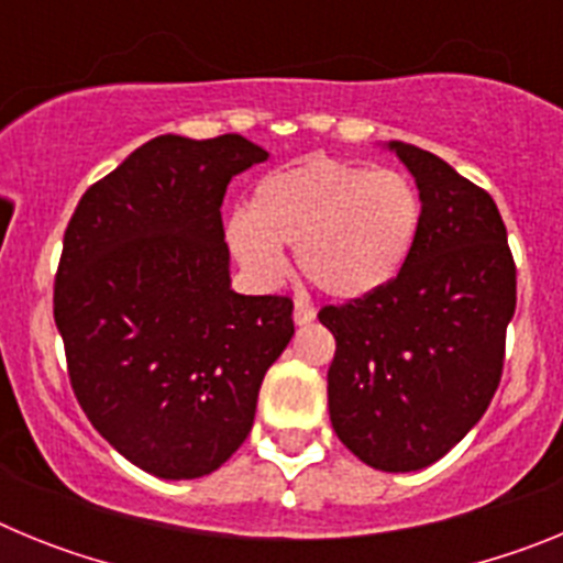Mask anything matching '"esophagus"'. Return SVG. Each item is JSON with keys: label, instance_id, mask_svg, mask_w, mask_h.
Listing matches in <instances>:
<instances>
[{"label": "esophagus", "instance_id": "obj_1", "mask_svg": "<svg viewBox=\"0 0 563 563\" xmlns=\"http://www.w3.org/2000/svg\"><path fill=\"white\" fill-rule=\"evenodd\" d=\"M292 321H296L298 327L310 324V321H316V307L310 305V301H305V298H296V307H292Z\"/></svg>", "mask_w": 563, "mask_h": 563}]
</instances>
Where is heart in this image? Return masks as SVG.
Masks as SVG:
<instances>
[{
	"label": "heart",
	"instance_id": "1",
	"mask_svg": "<svg viewBox=\"0 0 563 563\" xmlns=\"http://www.w3.org/2000/svg\"><path fill=\"white\" fill-rule=\"evenodd\" d=\"M420 225V191L402 172L310 157L267 174L247 211L228 220L225 242L258 282H276L287 267L282 245L296 247L318 290L355 301L400 276Z\"/></svg>",
	"mask_w": 563,
	"mask_h": 563
}]
</instances>
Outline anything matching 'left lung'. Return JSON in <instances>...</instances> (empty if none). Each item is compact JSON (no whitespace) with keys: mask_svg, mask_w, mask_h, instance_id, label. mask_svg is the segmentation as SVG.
Instances as JSON below:
<instances>
[{"mask_svg":"<svg viewBox=\"0 0 563 563\" xmlns=\"http://www.w3.org/2000/svg\"><path fill=\"white\" fill-rule=\"evenodd\" d=\"M422 200L417 245L375 296L324 307L330 420L361 462L406 474L449 454L496 395L516 265L494 197L437 154L391 141Z\"/></svg>","mask_w":563,"mask_h":563,"instance_id":"8db88e82","label":"left lung"}]
</instances>
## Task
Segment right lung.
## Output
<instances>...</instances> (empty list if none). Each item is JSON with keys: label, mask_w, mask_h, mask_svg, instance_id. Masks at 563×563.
Returning <instances> with one entry per match:
<instances>
[{"label": "right lung", "mask_w": 563, "mask_h": 563, "mask_svg": "<svg viewBox=\"0 0 563 563\" xmlns=\"http://www.w3.org/2000/svg\"><path fill=\"white\" fill-rule=\"evenodd\" d=\"M262 161L242 134H161L89 186L64 231L53 316L73 391L98 434L161 479L231 460L296 332L287 296L231 290L220 208Z\"/></svg>", "instance_id": "1"}]
</instances>
